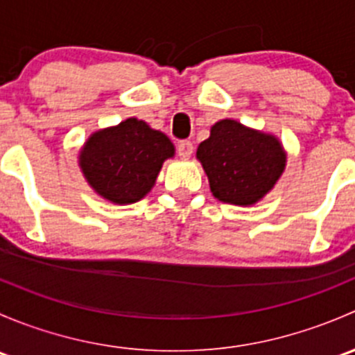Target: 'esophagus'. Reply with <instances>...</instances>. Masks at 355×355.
<instances>
[{
	"mask_svg": "<svg viewBox=\"0 0 355 355\" xmlns=\"http://www.w3.org/2000/svg\"><path fill=\"white\" fill-rule=\"evenodd\" d=\"M177 151L182 159H189L192 156V153H194V146H192L191 141H180L177 146Z\"/></svg>",
	"mask_w": 355,
	"mask_h": 355,
	"instance_id": "obj_1",
	"label": "esophagus"
}]
</instances>
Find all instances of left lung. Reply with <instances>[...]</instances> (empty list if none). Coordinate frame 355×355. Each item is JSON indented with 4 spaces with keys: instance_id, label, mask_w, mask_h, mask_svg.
Instances as JSON below:
<instances>
[{
    "instance_id": "left-lung-1",
    "label": "left lung",
    "mask_w": 355,
    "mask_h": 355,
    "mask_svg": "<svg viewBox=\"0 0 355 355\" xmlns=\"http://www.w3.org/2000/svg\"><path fill=\"white\" fill-rule=\"evenodd\" d=\"M198 159L214 198L235 206H252L275 187L287 155L275 135L227 118L211 127L209 137L199 144Z\"/></svg>"
}]
</instances>
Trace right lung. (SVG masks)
I'll return each instance as SVG.
<instances>
[{
  "label": "right lung",
  "mask_w": 355,
  "mask_h": 355,
  "mask_svg": "<svg viewBox=\"0 0 355 355\" xmlns=\"http://www.w3.org/2000/svg\"><path fill=\"white\" fill-rule=\"evenodd\" d=\"M175 146L146 121L127 118L116 127L94 132L78 155L85 180L114 204L137 202L155 185Z\"/></svg>",
  "instance_id": "right-lung-1"
}]
</instances>
